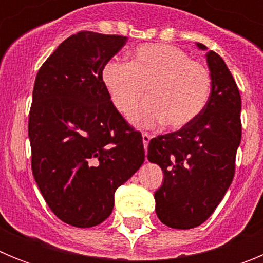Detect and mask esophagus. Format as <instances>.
<instances>
[{"mask_svg": "<svg viewBox=\"0 0 263 263\" xmlns=\"http://www.w3.org/2000/svg\"><path fill=\"white\" fill-rule=\"evenodd\" d=\"M150 139H152V136L147 133H142V141H143V147H145V150L147 148V145L148 142H150Z\"/></svg>", "mask_w": 263, "mask_h": 263, "instance_id": "1", "label": "esophagus"}]
</instances>
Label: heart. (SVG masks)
<instances>
[{
	"label": "heart",
	"mask_w": 263,
	"mask_h": 263,
	"mask_svg": "<svg viewBox=\"0 0 263 263\" xmlns=\"http://www.w3.org/2000/svg\"><path fill=\"white\" fill-rule=\"evenodd\" d=\"M103 81L116 108L129 115L147 88L150 99L130 121L138 126L166 124L171 129L187 126L200 116L211 95L210 71L191 60L185 51L170 45H143L132 53L130 63L109 60Z\"/></svg>",
	"instance_id": "obj_1"
}]
</instances>
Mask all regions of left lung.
<instances>
[{
	"label": "left lung",
	"mask_w": 263,
	"mask_h": 263,
	"mask_svg": "<svg viewBox=\"0 0 263 263\" xmlns=\"http://www.w3.org/2000/svg\"><path fill=\"white\" fill-rule=\"evenodd\" d=\"M205 58L212 88L204 110L178 132L153 138L147 148V159L164 174L154 194L157 216L175 229L199 227L217 208L233 180L241 142L240 90L220 55L206 51Z\"/></svg>",
	"instance_id": "1"
}]
</instances>
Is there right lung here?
Segmentation results:
<instances>
[{"instance_id":"obj_1","label":"right lung","mask_w":263,"mask_h":263,"mask_svg":"<svg viewBox=\"0 0 263 263\" xmlns=\"http://www.w3.org/2000/svg\"><path fill=\"white\" fill-rule=\"evenodd\" d=\"M127 38L80 31L38 71L29 115L31 168L53 215L76 228L109 217L145 160L142 136L110 101L103 68Z\"/></svg>"}]
</instances>
